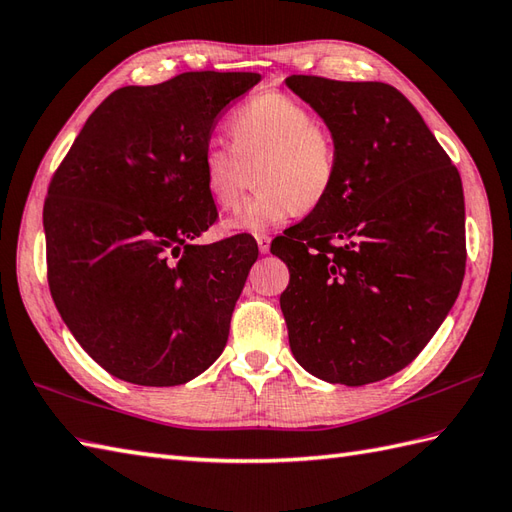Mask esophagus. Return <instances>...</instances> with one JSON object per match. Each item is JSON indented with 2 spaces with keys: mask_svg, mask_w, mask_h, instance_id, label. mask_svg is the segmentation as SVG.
<instances>
[{
  "mask_svg": "<svg viewBox=\"0 0 512 512\" xmlns=\"http://www.w3.org/2000/svg\"><path fill=\"white\" fill-rule=\"evenodd\" d=\"M257 248H259L261 255H266V253L270 251V235L259 233V235H257Z\"/></svg>",
  "mask_w": 512,
  "mask_h": 512,
  "instance_id": "obj_1",
  "label": "esophagus"
}]
</instances>
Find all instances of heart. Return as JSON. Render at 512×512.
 <instances>
[{"instance_id": "1", "label": "heart", "mask_w": 512, "mask_h": 512, "mask_svg": "<svg viewBox=\"0 0 512 512\" xmlns=\"http://www.w3.org/2000/svg\"><path fill=\"white\" fill-rule=\"evenodd\" d=\"M231 146L211 141L200 154V178L211 202L231 209L242 194L244 165H255L259 192L222 229L264 233L296 211L323 205L338 178V146L303 102L264 91L235 109L227 122Z\"/></svg>"}]
</instances>
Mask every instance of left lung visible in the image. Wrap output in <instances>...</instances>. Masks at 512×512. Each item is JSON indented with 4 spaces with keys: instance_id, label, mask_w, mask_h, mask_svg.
<instances>
[{
    "instance_id": "1",
    "label": "left lung",
    "mask_w": 512,
    "mask_h": 512,
    "mask_svg": "<svg viewBox=\"0 0 512 512\" xmlns=\"http://www.w3.org/2000/svg\"><path fill=\"white\" fill-rule=\"evenodd\" d=\"M338 146L323 205L270 244L290 349L329 384L364 386L406 368L454 307L465 277L458 170L419 111L384 82L290 76Z\"/></svg>"
}]
</instances>
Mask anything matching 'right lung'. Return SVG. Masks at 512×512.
Returning <instances> with one entry per match:
<instances>
[{
  "label": "right lung",
  "instance_id": "obj_1",
  "mask_svg": "<svg viewBox=\"0 0 512 512\" xmlns=\"http://www.w3.org/2000/svg\"><path fill=\"white\" fill-rule=\"evenodd\" d=\"M259 80L187 71L117 89L52 178L43 207L52 299L71 336L117 379L187 384L227 347L259 251L248 233L194 244L218 218L200 154L218 115Z\"/></svg>",
  "mask_w": 512,
  "mask_h": 512
}]
</instances>
